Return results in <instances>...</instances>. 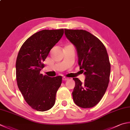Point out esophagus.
<instances>
[{
	"label": "esophagus",
	"instance_id": "esophagus-1",
	"mask_svg": "<svg viewBox=\"0 0 130 130\" xmlns=\"http://www.w3.org/2000/svg\"><path fill=\"white\" fill-rule=\"evenodd\" d=\"M68 79H69V78H67V77H62V80H63V81L68 80Z\"/></svg>",
	"mask_w": 130,
	"mask_h": 130
}]
</instances>
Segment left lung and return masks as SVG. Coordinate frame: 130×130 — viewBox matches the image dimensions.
Instances as JSON below:
<instances>
[{
	"label": "left lung",
	"mask_w": 130,
	"mask_h": 130,
	"mask_svg": "<svg viewBox=\"0 0 130 130\" xmlns=\"http://www.w3.org/2000/svg\"><path fill=\"white\" fill-rule=\"evenodd\" d=\"M68 39L75 45L80 69L85 71V82L74 78L72 92L76 105L90 108L100 102L108 88L110 63L106 48L97 37L83 30L65 29Z\"/></svg>",
	"instance_id": "8db88e82"
}]
</instances>
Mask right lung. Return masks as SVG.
<instances>
[{
  "label": "right lung",
  "mask_w": 130,
  "mask_h": 130,
  "mask_svg": "<svg viewBox=\"0 0 130 130\" xmlns=\"http://www.w3.org/2000/svg\"><path fill=\"white\" fill-rule=\"evenodd\" d=\"M63 29L43 30L30 37L22 44L16 63L17 86L26 102L37 111H44L54 105L61 76L50 77L40 72L50 50L59 41Z\"/></svg>",
  "instance_id": "obj_1"
}]
</instances>
